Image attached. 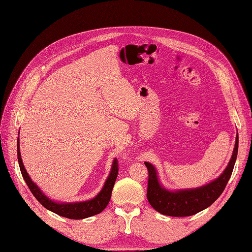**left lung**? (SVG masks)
<instances>
[{"label":"left lung","instance_id":"obj_1","mask_svg":"<svg viewBox=\"0 0 252 252\" xmlns=\"http://www.w3.org/2000/svg\"><path fill=\"white\" fill-rule=\"evenodd\" d=\"M239 136L236 135L235 147L233 155L229 159L226 168L220 175V177L207 183L203 187L195 189H184L177 190H170L159 182L156 167L150 162L145 161L148 170V188L147 199L152 208L163 214L175 217L190 216L199 213L211 206L222 193L225 185L228 182L238 155Z\"/></svg>","mask_w":252,"mask_h":252}]
</instances>
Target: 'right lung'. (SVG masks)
<instances>
[{
    "label": "right lung",
    "mask_w": 252,
    "mask_h": 252,
    "mask_svg": "<svg viewBox=\"0 0 252 252\" xmlns=\"http://www.w3.org/2000/svg\"><path fill=\"white\" fill-rule=\"evenodd\" d=\"M17 158L21 175H23V177L26 183L28 184L32 193L34 194L35 198L38 200V202H40L42 206H44L46 209L60 216L67 217L70 218V220H83V218H87L101 213L107 207L109 201L111 199V192L118 174V165L116 158H114L112 161L111 171L109 173L101 191L97 193L94 198L89 201L73 203H59L56 201H52L39 189V187L35 182H32L24 166L23 159H21L19 149V138H17Z\"/></svg>",
    "instance_id": "1"
}]
</instances>
